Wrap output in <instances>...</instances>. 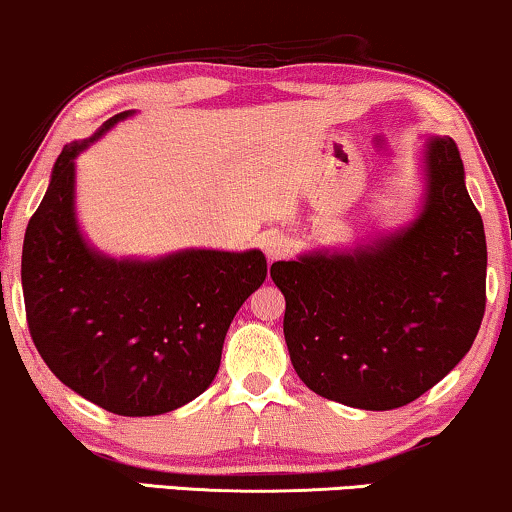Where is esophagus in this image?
Masks as SVG:
<instances>
[{
  "instance_id": "obj_1",
  "label": "esophagus",
  "mask_w": 512,
  "mask_h": 512,
  "mask_svg": "<svg viewBox=\"0 0 512 512\" xmlns=\"http://www.w3.org/2000/svg\"><path fill=\"white\" fill-rule=\"evenodd\" d=\"M262 250L264 255H267V260H281V257H286L290 252L288 236L278 234V231H269V234L262 238Z\"/></svg>"
}]
</instances>
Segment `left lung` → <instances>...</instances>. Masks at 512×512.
Listing matches in <instances>:
<instances>
[{
	"mask_svg": "<svg viewBox=\"0 0 512 512\" xmlns=\"http://www.w3.org/2000/svg\"><path fill=\"white\" fill-rule=\"evenodd\" d=\"M418 160L423 193L406 222L271 264L295 373L352 409H399L428 392L484 316L487 238L454 139L428 137Z\"/></svg>",
	"mask_w": 512,
	"mask_h": 512,
	"instance_id": "obj_1",
	"label": "left lung"
}]
</instances>
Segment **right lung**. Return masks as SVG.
I'll list each match as a JSON object with an SVG mask.
<instances>
[{"instance_id":"obj_1","label":"right lung","mask_w":512,"mask_h":512,"mask_svg":"<svg viewBox=\"0 0 512 512\" xmlns=\"http://www.w3.org/2000/svg\"><path fill=\"white\" fill-rule=\"evenodd\" d=\"M134 111L113 115L56 158L23 241L28 326L51 373L118 416H160L208 390L226 331L267 278L262 250L184 248L113 257L77 219V155Z\"/></svg>"}]
</instances>
